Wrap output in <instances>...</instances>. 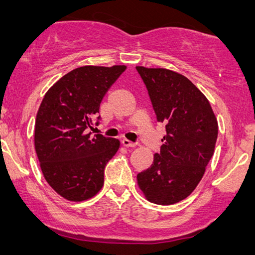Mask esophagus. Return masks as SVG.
<instances>
[{
    "instance_id": "1",
    "label": "esophagus",
    "mask_w": 255,
    "mask_h": 255,
    "mask_svg": "<svg viewBox=\"0 0 255 255\" xmlns=\"http://www.w3.org/2000/svg\"><path fill=\"white\" fill-rule=\"evenodd\" d=\"M122 144H123L125 147H134V146L137 145L135 142H132L131 140H128V139H125V138L122 140Z\"/></svg>"
}]
</instances>
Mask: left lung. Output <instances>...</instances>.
I'll return each instance as SVG.
<instances>
[{
    "label": "left lung",
    "instance_id": "1",
    "mask_svg": "<svg viewBox=\"0 0 255 255\" xmlns=\"http://www.w3.org/2000/svg\"><path fill=\"white\" fill-rule=\"evenodd\" d=\"M135 68L156 121L166 125L160 153L138 174V186L152 203H177L195 190L214 155L217 118L204 94L184 75L166 68Z\"/></svg>",
    "mask_w": 255,
    "mask_h": 255
}]
</instances>
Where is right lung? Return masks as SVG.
I'll use <instances>...</instances> for the list:
<instances>
[{
	"mask_svg": "<svg viewBox=\"0 0 255 255\" xmlns=\"http://www.w3.org/2000/svg\"><path fill=\"white\" fill-rule=\"evenodd\" d=\"M125 69L124 65L75 68L59 79L41 101L34 148L45 180L66 200L86 201L103 187L104 168L121 142L92 135L88 128L108 89Z\"/></svg>",
	"mask_w": 255,
	"mask_h": 255,
	"instance_id": "right-lung-1",
	"label": "right lung"
}]
</instances>
